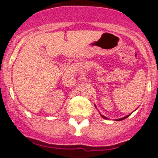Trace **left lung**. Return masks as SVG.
Masks as SVG:
<instances>
[{"instance_id": "1", "label": "left lung", "mask_w": 158, "mask_h": 158, "mask_svg": "<svg viewBox=\"0 0 158 158\" xmlns=\"http://www.w3.org/2000/svg\"><path fill=\"white\" fill-rule=\"evenodd\" d=\"M95 107H96V106H95ZM96 108H97V107H96ZM100 115H101V116H102V118H104V119H108L107 117H106V116H103V115H102V114H101V113H100ZM130 115H131V114H129V115H127V116H124V117H123V118H120V119H116V121H120V120H124V119H126V118L128 117V116H130Z\"/></svg>"}]
</instances>
